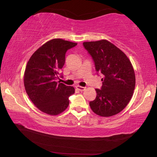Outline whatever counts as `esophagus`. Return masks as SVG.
Listing matches in <instances>:
<instances>
[{
  "label": "esophagus",
  "instance_id": "1",
  "mask_svg": "<svg viewBox=\"0 0 157 157\" xmlns=\"http://www.w3.org/2000/svg\"><path fill=\"white\" fill-rule=\"evenodd\" d=\"M76 89H78L79 91H84L86 88L84 86H79V85H78V86H76Z\"/></svg>",
  "mask_w": 157,
  "mask_h": 157
}]
</instances>
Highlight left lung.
Returning a JSON list of instances; mask_svg holds the SVG:
<instances>
[{
  "label": "left lung",
  "mask_w": 157,
  "mask_h": 157,
  "mask_svg": "<svg viewBox=\"0 0 157 157\" xmlns=\"http://www.w3.org/2000/svg\"><path fill=\"white\" fill-rule=\"evenodd\" d=\"M94 61L96 72L103 78L101 89H95L96 98L89 102L98 116L109 117L125 108L133 95L136 84L134 68L127 55L106 39L84 42Z\"/></svg>",
  "instance_id": "8db88e82"
}]
</instances>
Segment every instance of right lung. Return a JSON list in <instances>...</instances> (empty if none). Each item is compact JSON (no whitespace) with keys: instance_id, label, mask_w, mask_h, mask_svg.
I'll use <instances>...</instances> for the list:
<instances>
[{"instance_id":"add662e5","label":"right lung","mask_w":157,"mask_h":157,"mask_svg":"<svg viewBox=\"0 0 157 157\" xmlns=\"http://www.w3.org/2000/svg\"><path fill=\"white\" fill-rule=\"evenodd\" d=\"M76 45L62 39H53L39 48L28 60L23 76L25 89L42 112L57 116L67 109L68 98L75 89L57 80L64 65L66 51Z\"/></svg>"}]
</instances>
